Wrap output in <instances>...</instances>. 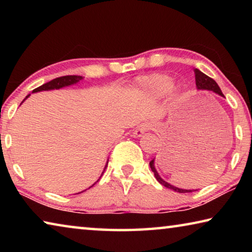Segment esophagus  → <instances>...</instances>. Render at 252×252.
Returning <instances> with one entry per match:
<instances>
[{
  "mask_svg": "<svg viewBox=\"0 0 252 252\" xmlns=\"http://www.w3.org/2000/svg\"><path fill=\"white\" fill-rule=\"evenodd\" d=\"M150 127H151V125H149V123H142V125H140L135 127L133 135L136 136V138H139V136H141L144 132H147Z\"/></svg>",
  "mask_w": 252,
  "mask_h": 252,
  "instance_id": "obj_1",
  "label": "esophagus"
}]
</instances>
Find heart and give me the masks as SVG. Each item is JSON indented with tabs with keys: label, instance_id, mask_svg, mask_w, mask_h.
I'll use <instances>...</instances> for the list:
<instances>
[{
	"label": "heart",
	"instance_id": "b5f03b06",
	"mask_svg": "<svg viewBox=\"0 0 252 252\" xmlns=\"http://www.w3.org/2000/svg\"><path fill=\"white\" fill-rule=\"evenodd\" d=\"M136 87L152 97H161L167 94L170 100L176 101L181 95L180 87L172 83L171 76L164 73H152L141 76L136 80Z\"/></svg>",
	"mask_w": 252,
	"mask_h": 252
}]
</instances>
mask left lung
<instances>
[{
	"label": "left lung",
	"mask_w": 252,
	"mask_h": 252,
	"mask_svg": "<svg viewBox=\"0 0 252 252\" xmlns=\"http://www.w3.org/2000/svg\"><path fill=\"white\" fill-rule=\"evenodd\" d=\"M194 75H195V85H197V89L198 90H207V91H211L213 93H216V94H218L220 96L224 97L222 91L220 90L219 85L217 84V82L213 79H211L210 76L206 75L204 73H202L201 71L198 70V69H194ZM150 168L152 170V172L155 173V177L158 180V182H160L162 186H164L165 188H169V189H171L173 191H177V192H180V193H186V192H192L193 190H187V189H180V188H177L172 185H170L167 181H164L163 179H162L159 173L156 170L155 167V159L150 161Z\"/></svg>",
	"instance_id": "8db88e82"
}]
</instances>
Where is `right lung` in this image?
Here are the masks:
<instances>
[{"instance_id": "obj_1", "label": "right lung", "mask_w": 252, "mask_h": 252, "mask_svg": "<svg viewBox=\"0 0 252 252\" xmlns=\"http://www.w3.org/2000/svg\"><path fill=\"white\" fill-rule=\"evenodd\" d=\"M83 78L81 75H65V76H60V78H57V79H53L52 81H50V82L48 83H44L42 84L41 87L34 89V90L32 91V93H35V92H41V91H50V90H59V89L61 88H64V87H69V85H72V84H75L80 82L81 80H82ZM30 94L27 96L29 97ZM25 97V99H27ZM24 99V100H25ZM108 162L109 160L106 161V164L104 167V170L103 172L105 171L106 167H108ZM103 172H102V174H103ZM101 174V176H102ZM93 186V185H92ZM91 186V187H92ZM90 187V188H91Z\"/></svg>"}]
</instances>
